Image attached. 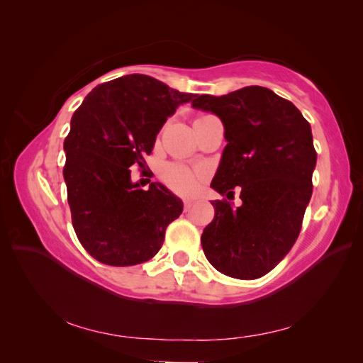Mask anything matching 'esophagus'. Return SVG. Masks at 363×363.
Listing matches in <instances>:
<instances>
[{
    "instance_id": "1",
    "label": "esophagus",
    "mask_w": 363,
    "mask_h": 363,
    "mask_svg": "<svg viewBox=\"0 0 363 363\" xmlns=\"http://www.w3.org/2000/svg\"><path fill=\"white\" fill-rule=\"evenodd\" d=\"M191 207H192V201H184V204H183L184 212H189Z\"/></svg>"
}]
</instances>
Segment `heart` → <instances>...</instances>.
Returning <instances> with one entry per match:
<instances>
[{
	"mask_svg": "<svg viewBox=\"0 0 363 363\" xmlns=\"http://www.w3.org/2000/svg\"><path fill=\"white\" fill-rule=\"evenodd\" d=\"M160 179L172 192L183 196H191L199 192L204 175L203 172L194 171L182 163H168L160 169Z\"/></svg>",
	"mask_w": 363,
	"mask_h": 363,
	"instance_id": "obj_1",
	"label": "heart"
}]
</instances>
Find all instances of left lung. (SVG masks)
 Wrapping results in <instances>:
<instances>
[{"instance_id":"obj_1","label":"left lung","mask_w":363,"mask_h":363,"mask_svg":"<svg viewBox=\"0 0 363 363\" xmlns=\"http://www.w3.org/2000/svg\"><path fill=\"white\" fill-rule=\"evenodd\" d=\"M195 108L221 118L227 147L212 180L223 196L240 186L242 206L212 201L201 235L211 265L228 277L255 280L276 268L300 235L316 164L311 124L291 101L262 86L200 95Z\"/></svg>"}]
</instances>
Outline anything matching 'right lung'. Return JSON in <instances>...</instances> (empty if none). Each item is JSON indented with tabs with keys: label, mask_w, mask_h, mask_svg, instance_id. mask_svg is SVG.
<instances>
[{
	"label": "right lung",
	"mask_w": 363,
	"mask_h": 363,
	"mask_svg": "<svg viewBox=\"0 0 363 363\" xmlns=\"http://www.w3.org/2000/svg\"><path fill=\"white\" fill-rule=\"evenodd\" d=\"M192 96L131 74L98 84L74 112L63 177L75 235L98 262L131 267L150 260L180 216L182 200L150 179V188L140 189L130 168L150 177L144 157L164 121Z\"/></svg>",
	"instance_id": "add662e5"
}]
</instances>
